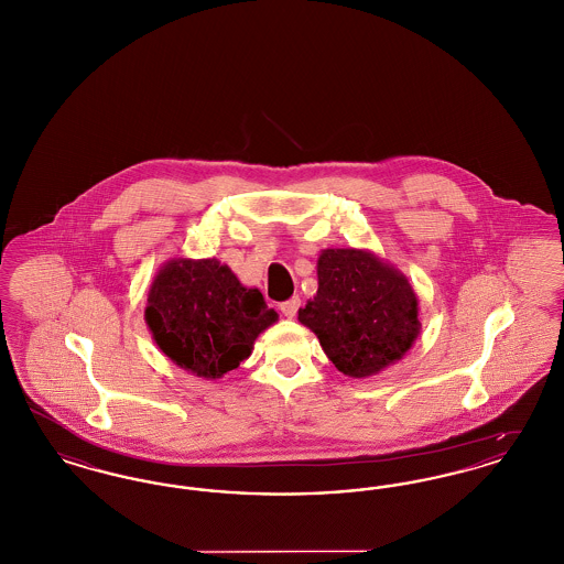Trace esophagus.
Returning <instances> with one entry per match:
<instances>
[{
	"label": "esophagus",
	"mask_w": 564,
	"mask_h": 564,
	"mask_svg": "<svg viewBox=\"0 0 564 564\" xmlns=\"http://www.w3.org/2000/svg\"><path fill=\"white\" fill-rule=\"evenodd\" d=\"M279 308H281V313H283L288 319H294L295 313H297V308H300V297H290V300L281 302Z\"/></svg>",
	"instance_id": "34e87169"
}]
</instances>
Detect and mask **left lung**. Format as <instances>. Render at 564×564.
Here are the masks:
<instances>
[{"mask_svg": "<svg viewBox=\"0 0 564 564\" xmlns=\"http://www.w3.org/2000/svg\"><path fill=\"white\" fill-rule=\"evenodd\" d=\"M317 294L297 322L319 338L327 359L350 378L398 364L421 334L419 297L408 276L368 249H323Z\"/></svg>", "mask_w": 564, "mask_h": 564, "instance_id": "left-lung-1", "label": "left lung"}]
</instances>
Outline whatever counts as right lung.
<instances>
[{"instance_id":"add662e5","label":"right lung","mask_w":564,"mask_h":564,"mask_svg":"<svg viewBox=\"0 0 564 564\" xmlns=\"http://www.w3.org/2000/svg\"><path fill=\"white\" fill-rule=\"evenodd\" d=\"M276 319L260 290L245 288L215 258H173L148 290L145 323L154 343L175 366L207 380L239 368Z\"/></svg>"}]
</instances>
